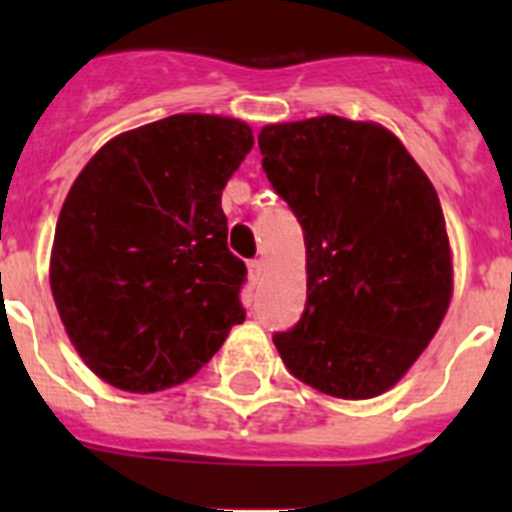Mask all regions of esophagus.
<instances>
[{"label": "esophagus", "instance_id": "esophagus-1", "mask_svg": "<svg viewBox=\"0 0 512 512\" xmlns=\"http://www.w3.org/2000/svg\"><path fill=\"white\" fill-rule=\"evenodd\" d=\"M261 271H264V261H261V259L248 261V274H251L253 279H259V277H261Z\"/></svg>", "mask_w": 512, "mask_h": 512}]
</instances>
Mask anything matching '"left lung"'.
I'll list each match as a JSON object with an SVG mask.
<instances>
[{
    "instance_id": "obj_1",
    "label": "left lung",
    "mask_w": 512,
    "mask_h": 512,
    "mask_svg": "<svg viewBox=\"0 0 512 512\" xmlns=\"http://www.w3.org/2000/svg\"><path fill=\"white\" fill-rule=\"evenodd\" d=\"M259 148L307 251L305 312L274 346L323 395H382L428 348L454 295L436 189L379 122H274L261 128Z\"/></svg>"
}]
</instances>
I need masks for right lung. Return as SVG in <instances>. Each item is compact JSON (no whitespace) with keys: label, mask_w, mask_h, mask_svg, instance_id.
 I'll return each instance as SVG.
<instances>
[{"label":"right lung","mask_w":512,"mask_h":512,"mask_svg":"<svg viewBox=\"0 0 512 512\" xmlns=\"http://www.w3.org/2000/svg\"><path fill=\"white\" fill-rule=\"evenodd\" d=\"M251 148L243 120L171 115L107 140L71 184L51 292L76 354L117 390L187 382L246 320L220 197Z\"/></svg>","instance_id":"right-lung-1"}]
</instances>
